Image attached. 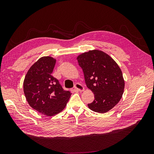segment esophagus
<instances>
[{"label": "esophagus", "instance_id": "obj_1", "mask_svg": "<svg viewBox=\"0 0 154 154\" xmlns=\"http://www.w3.org/2000/svg\"><path fill=\"white\" fill-rule=\"evenodd\" d=\"M74 89H76L78 91L81 92V91H84V87H83V85L82 84H80V83H76V84L74 85Z\"/></svg>", "mask_w": 154, "mask_h": 154}]
</instances>
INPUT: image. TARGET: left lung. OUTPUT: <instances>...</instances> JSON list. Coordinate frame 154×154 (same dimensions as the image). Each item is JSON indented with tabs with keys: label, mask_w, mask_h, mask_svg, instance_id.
<instances>
[{
	"label": "left lung",
	"mask_w": 154,
	"mask_h": 154,
	"mask_svg": "<svg viewBox=\"0 0 154 154\" xmlns=\"http://www.w3.org/2000/svg\"><path fill=\"white\" fill-rule=\"evenodd\" d=\"M77 60L87 87L94 94L88 108L96 112H106L118 103L123 94L125 82L119 67L109 55L99 50L79 55Z\"/></svg>",
	"instance_id": "1"
}]
</instances>
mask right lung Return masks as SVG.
<instances>
[{
  "mask_svg": "<svg viewBox=\"0 0 154 154\" xmlns=\"http://www.w3.org/2000/svg\"><path fill=\"white\" fill-rule=\"evenodd\" d=\"M56 60L51 57L40 58L30 67L24 81V92L29 105L48 116L63 110L71 94L51 75Z\"/></svg>",
  "mask_w": 154,
  "mask_h": 154,
  "instance_id": "1",
  "label": "right lung"
}]
</instances>
